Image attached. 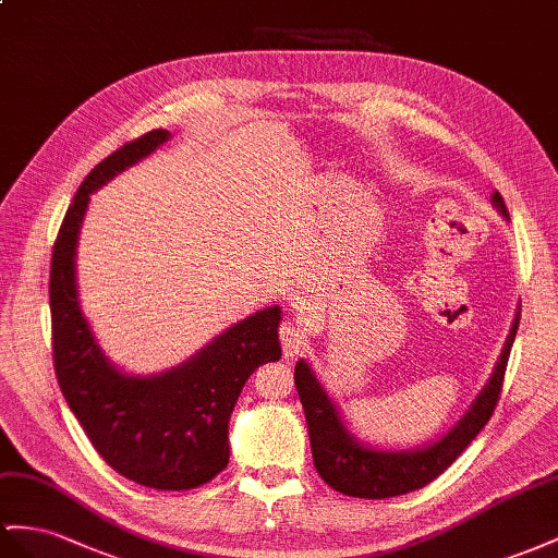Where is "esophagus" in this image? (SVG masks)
<instances>
[{"instance_id": "esophagus-1", "label": "esophagus", "mask_w": 558, "mask_h": 558, "mask_svg": "<svg viewBox=\"0 0 558 558\" xmlns=\"http://www.w3.org/2000/svg\"><path fill=\"white\" fill-rule=\"evenodd\" d=\"M278 335H280V347H282L284 359H294L299 349L304 347V330H302V327H296L292 323H282Z\"/></svg>"}]
</instances>
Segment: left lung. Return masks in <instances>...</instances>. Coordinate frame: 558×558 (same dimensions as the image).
<instances>
[{
    "mask_svg": "<svg viewBox=\"0 0 558 558\" xmlns=\"http://www.w3.org/2000/svg\"><path fill=\"white\" fill-rule=\"evenodd\" d=\"M493 205L505 219H509L502 195L493 193ZM519 320L521 311H517V318H513L493 377L476 396V401L471 403L466 415L446 436L420 450L387 452L373 450L355 440L344 422H341L337 405L325 393L316 375L311 373V365L306 361H299L294 367V384L304 405L313 464H316L320 478L341 495L363 499H387L405 495L420 490L426 483L438 478L493 417L495 405L499 401V391H502L509 351L519 330Z\"/></svg>",
    "mask_w": 558,
    "mask_h": 558,
    "instance_id": "1",
    "label": "left lung"
}]
</instances>
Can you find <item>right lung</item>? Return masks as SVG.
Returning <instances> with one entry per match:
<instances>
[{
  "mask_svg": "<svg viewBox=\"0 0 558 558\" xmlns=\"http://www.w3.org/2000/svg\"><path fill=\"white\" fill-rule=\"evenodd\" d=\"M169 138L153 130L98 162L82 181L53 242L49 274L53 369L96 452L120 476L155 490H191L228 466V420L245 381L280 359V306L228 327L191 361L153 377L124 375L98 349L82 316L77 235L89 193Z\"/></svg>",
  "mask_w": 558,
  "mask_h": 558,
  "instance_id": "right-lung-1",
  "label": "right lung"
}]
</instances>
